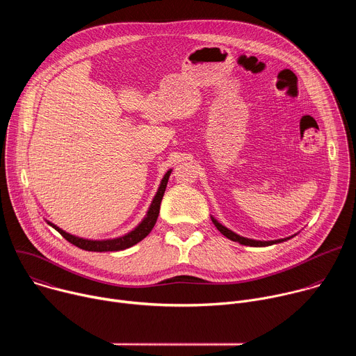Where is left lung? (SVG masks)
I'll return each instance as SVG.
<instances>
[{
    "label": "left lung",
    "mask_w": 356,
    "mask_h": 356,
    "mask_svg": "<svg viewBox=\"0 0 356 356\" xmlns=\"http://www.w3.org/2000/svg\"><path fill=\"white\" fill-rule=\"evenodd\" d=\"M211 220H213L214 225L217 227V229H218L222 235H225V236H227L228 239H231V241L239 242L241 245H248V246H269V245H273V243H279V242L286 241V239H277V241H253V239H248V238H243V236H239V235L234 234L232 231H229L228 228H225L224 225H221L217 220H214V218H211ZM287 239H290V238H287Z\"/></svg>",
    "instance_id": "obj_1"
}]
</instances>
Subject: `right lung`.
I'll return each mask as SVG.
<instances>
[{
    "label": "right lung",
    "mask_w": 356,
    "mask_h": 356,
    "mask_svg": "<svg viewBox=\"0 0 356 356\" xmlns=\"http://www.w3.org/2000/svg\"><path fill=\"white\" fill-rule=\"evenodd\" d=\"M170 173H172V170H169L165 175V177H163V180L161 183V187H159L154 201H152L150 209H149L145 220L132 232L127 234L125 236H121V238H117V239H107V241H88V239H83V238H77L74 235H70V234L65 232L63 229H60L59 227H56L52 222H47V224L50 227H54L66 241H69L70 243H73L77 248L84 249V250L108 252V250H122V249H127V248L138 243L139 241H142L152 231V228L155 227L158 216H159V210H161V202H162V198H163V194H165V190H166Z\"/></svg>",
    "instance_id": "1"
}]
</instances>
